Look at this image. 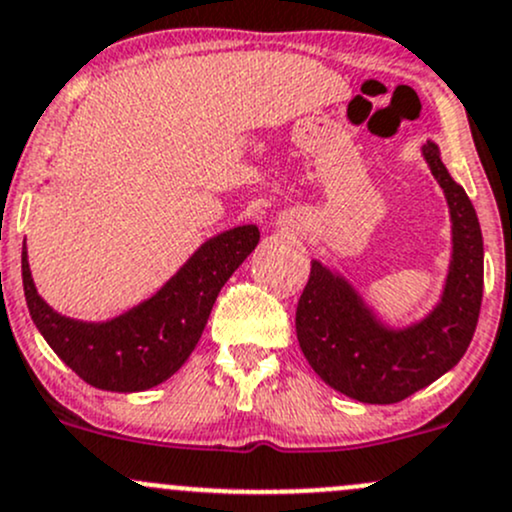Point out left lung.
<instances>
[{"label": "left lung", "instance_id": "1", "mask_svg": "<svg viewBox=\"0 0 512 512\" xmlns=\"http://www.w3.org/2000/svg\"><path fill=\"white\" fill-rule=\"evenodd\" d=\"M422 159L449 206L451 255L439 299L410 324H390L351 279L321 260L297 306L301 353L326 385L365 405H392L449 373L469 348L483 297V235L466 191L437 142Z\"/></svg>", "mask_w": 512, "mask_h": 512}]
</instances>
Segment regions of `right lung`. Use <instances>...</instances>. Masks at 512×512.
<instances>
[{
	"mask_svg": "<svg viewBox=\"0 0 512 512\" xmlns=\"http://www.w3.org/2000/svg\"><path fill=\"white\" fill-rule=\"evenodd\" d=\"M260 242L257 225L223 230L132 309L105 321L71 319L36 292L29 250L21 279L31 321L53 353L85 383L107 392H142L169 380L196 348L218 292Z\"/></svg>",
	"mask_w": 512,
	"mask_h": 512,
	"instance_id": "1",
	"label": "right lung"
}]
</instances>
